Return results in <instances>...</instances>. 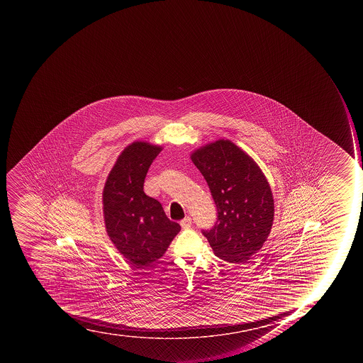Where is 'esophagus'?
Masks as SVG:
<instances>
[{
  "instance_id": "esophagus-1",
  "label": "esophagus",
  "mask_w": 363,
  "mask_h": 363,
  "mask_svg": "<svg viewBox=\"0 0 363 363\" xmlns=\"http://www.w3.org/2000/svg\"><path fill=\"white\" fill-rule=\"evenodd\" d=\"M180 225H182V228H183V229L191 228V218L186 217L185 219L182 220V221H180Z\"/></svg>"
}]
</instances>
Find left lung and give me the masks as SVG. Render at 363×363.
<instances>
[{"mask_svg": "<svg viewBox=\"0 0 363 363\" xmlns=\"http://www.w3.org/2000/svg\"><path fill=\"white\" fill-rule=\"evenodd\" d=\"M217 206V223L202 230L214 255L228 262L249 260L262 247L274 223V197L252 157L219 140L191 155Z\"/></svg>", "mask_w": 363, "mask_h": 363, "instance_id": "8db88e82", "label": "left lung"}]
</instances>
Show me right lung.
I'll return each instance as SVG.
<instances>
[{
    "label": "right lung",
    "mask_w": 363,
    "mask_h": 363,
    "mask_svg": "<svg viewBox=\"0 0 363 363\" xmlns=\"http://www.w3.org/2000/svg\"><path fill=\"white\" fill-rule=\"evenodd\" d=\"M161 150L146 142L127 146L103 191L106 233L118 251L138 268L160 259L180 230L161 203L143 191L146 174Z\"/></svg>",
    "instance_id": "add662e5"
}]
</instances>
